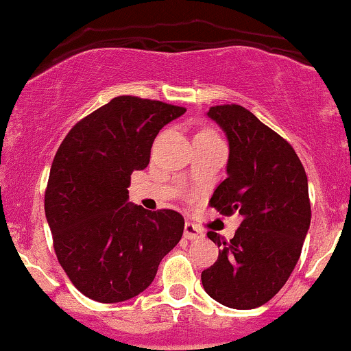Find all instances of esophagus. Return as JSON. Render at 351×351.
Wrapping results in <instances>:
<instances>
[{
    "mask_svg": "<svg viewBox=\"0 0 351 351\" xmlns=\"http://www.w3.org/2000/svg\"><path fill=\"white\" fill-rule=\"evenodd\" d=\"M202 237H204V232H202L199 226L189 223V221L184 225V238H187V240H197V238Z\"/></svg>",
    "mask_w": 351,
    "mask_h": 351,
    "instance_id": "34e87169",
    "label": "esophagus"
}]
</instances>
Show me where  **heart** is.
<instances>
[{"label": "heart", "instance_id": "b5f03b06", "mask_svg": "<svg viewBox=\"0 0 351 351\" xmlns=\"http://www.w3.org/2000/svg\"><path fill=\"white\" fill-rule=\"evenodd\" d=\"M205 133H208V131H205Z\"/></svg>", "mask_w": 351, "mask_h": 351}]
</instances>
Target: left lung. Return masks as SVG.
<instances>
[{"label": "left lung", "instance_id": "obj_1", "mask_svg": "<svg viewBox=\"0 0 351 351\" xmlns=\"http://www.w3.org/2000/svg\"><path fill=\"white\" fill-rule=\"evenodd\" d=\"M230 144L226 179L210 205L221 215L238 212L241 225L230 241L215 232L218 259L202 273L204 289L221 306L254 308L281 291L311 226L307 176L286 139L240 105L207 111Z\"/></svg>", "mask_w": 351, "mask_h": 351}]
</instances>
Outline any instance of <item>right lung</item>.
I'll use <instances>...</instances> for the list:
<instances>
[{
    "label": "right lung",
    "mask_w": 351,
    "mask_h": 351,
    "mask_svg": "<svg viewBox=\"0 0 351 351\" xmlns=\"http://www.w3.org/2000/svg\"><path fill=\"white\" fill-rule=\"evenodd\" d=\"M184 113L123 95L80 119L57 149L45 218L60 266L86 298L114 304L141 294L182 238L180 213L131 204L128 187L149 164L159 131Z\"/></svg>",
    "instance_id": "obj_1"
}]
</instances>
